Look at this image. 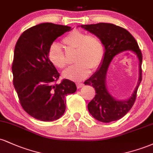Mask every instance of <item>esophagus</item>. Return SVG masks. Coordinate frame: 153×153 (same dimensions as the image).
Segmentation results:
<instances>
[{"label":"esophagus","instance_id":"esophagus-1","mask_svg":"<svg viewBox=\"0 0 153 153\" xmlns=\"http://www.w3.org/2000/svg\"><path fill=\"white\" fill-rule=\"evenodd\" d=\"M76 85H77V88H82V86H83L84 84L82 83V82H77Z\"/></svg>","mask_w":153,"mask_h":153}]
</instances>
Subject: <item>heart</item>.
<instances>
[{
	"label": "heart",
	"instance_id": "heart-1",
	"mask_svg": "<svg viewBox=\"0 0 153 153\" xmlns=\"http://www.w3.org/2000/svg\"><path fill=\"white\" fill-rule=\"evenodd\" d=\"M67 47L75 50V64L63 72L65 78L80 80L92 71L97 69L104 57V46L101 40L94 34H87L79 30H73L63 38ZM48 58L54 66L62 69L67 65V59L59 44H51L48 50Z\"/></svg>",
	"mask_w": 153,
	"mask_h": 153
}]
</instances>
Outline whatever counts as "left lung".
Masks as SVG:
<instances>
[{
  "label": "left lung",
  "mask_w": 153,
  "mask_h": 153,
  "mask_svg": "<svg viewBox=\"0 0 153 153\" xmlns=\"http://www.w3.org/2000/svg\"><path fill=\"white\" fill-rule=\"evenodd\" d=\"M80 26L97 36L103 42L105 50L103 61L97 71L84 82L85 85H92L96 94L94 99L88 104V108L96 120L104 123L117 121L127 114L136 99L137 91L142 81V52L135 39L124 28L108 23ZM124 51H131L138 57L139 80L133 94L127 100H119L110 95L106 86L105 78L112 59L116 55Z\"/></svg>",
  "instance_id": "obj_1"
}]
</instances>
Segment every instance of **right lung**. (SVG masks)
I'll use <instances>...</instances> for the list:
<instances>
[{
  "mask_svg": "<svg viewBox=\"0 0 153 153\" xmlns=\"http://www.w3.org/2000/svg\"><path fill=\"white\" fill-rule=\"evenodd\" d=\"M71 30L68 26L42 23L24 31L15 46V90L24 111L40 121L60 118L65 111V97L77 90L75 82L68 79L55 83L59 73L48 58L51 44Z\"/></svg>",
  "mask_w": 153,
  "mask_h": 153,
  "instance_id": "right-lung-1",
  "label": "right lung"
}]
</instances>
